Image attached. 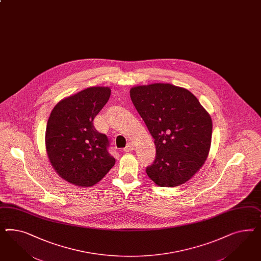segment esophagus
Here are the masks:
<instances>
[{
  "label": "esophagus",
  "instance_id": "34e87169",
  "mask_svg": "<svg viewBox=\"0 0 261 261\" xmlns=\"http://www.w3.org/2000/svg\"><path fill=\"white\" fill-rule=\"evenodd\" d=\"M134 149V145L133 143H128L127 146H126V148L124 149V150L126 151V152H129V151H133Z\"/></svg>",
  "mask_w": 261,
  "mask_h": 261
}]
</instances>
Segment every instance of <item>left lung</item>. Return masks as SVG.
Listing matches in <instances>:
<instances>
[{"label":"left lung","mask_w":261,"mask_h":261,"mask_svg":"<svg viewBox=\"0 0 261 261\" xmlns=\"http://www.w3.org/2000/svg\"><path fill=\"white\" fill-rule=\"evenodd\" d=\"M130 98L154 139L156 155L148 176L160 187L184 184L208 156L211 116L191 91L171 84L135 87Z\"/></svg>","instance_id":"obj_1"}]
</instances>
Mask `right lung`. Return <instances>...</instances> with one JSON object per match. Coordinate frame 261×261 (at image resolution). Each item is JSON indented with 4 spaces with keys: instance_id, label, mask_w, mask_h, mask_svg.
<instances>
[{
    "instance_id": "add662e5",
    "label": "right lung",
    "mask_w": 261,
    "mask_h": 261,
    "mask_svg": "<svg viewBox=\"0 0 261 261\" xmlns=\"http://www.w3.org/2000/svg\"><path fill=\"white\" fill-rule=\"evenodd\" d=\"M111 96V89L92 87L54 107L45 129V148L54 170L76 186H93L115 164L108 136L93 120Z\"/></svg>"
}]
</instances>
